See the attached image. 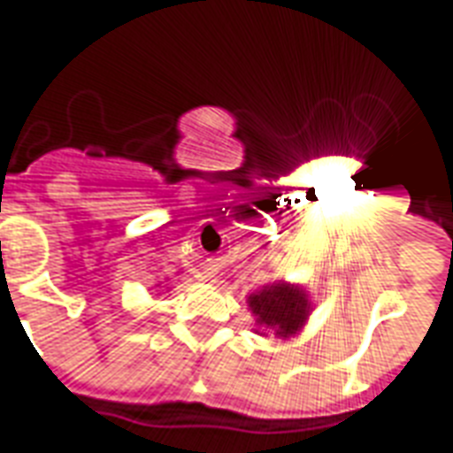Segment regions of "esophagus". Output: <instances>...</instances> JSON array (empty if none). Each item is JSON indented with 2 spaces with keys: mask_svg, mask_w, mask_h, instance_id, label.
<instances>
[{
  "mask_svg": "<svg viewBox=\"0 0 453 453\" xmlns=\"http://www.w3.org/2000/svg\"><path fill=\"white\" fill-rule=\"evenodd\" d=\"M196 276H201V279H206V272H203V274H196Z\"/></svg>",
  "mask_w": 453,
  "mask_h": 453,
  "instance_id": "esophagus-1",
  "label": "esophagus"
}]
</instances>
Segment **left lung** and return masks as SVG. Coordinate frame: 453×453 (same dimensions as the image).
Masks as SVG:
<instances>
[{"mask_svg": "<svg viewBox=\"0 0 453 453\" xmlns=\"http://www.w3.org/2000/svg\"><path fill=\"white\" fill-rule=\"evenodd\" d=\"M250 308L257 315V323L276 327L279 334H291L303 325L308 315V301L294 286L276 284L265 288L262 294L250 298Z\"/></svg>", "mask_w": 453, "mask_h": 453, "instance_id": "1", "label": "left lung"}]
</instances>
